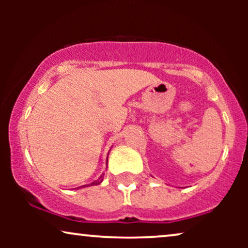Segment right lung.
I'll list each match as a JSON object with an SVG mask.
<instances>
[{"label": "right lung", "instance_id": "add662e5", "mask_svg": "<svg viewBox=\"0 0 248 248\" xmlns=\"http://www.w3.org/2000/svg\"><path fill=\"white\" fill-rule=\"evenodd\" d=\"M102 177H104V176H100V178H99L98 181H96V182H93V183H92V184H90V186H96V184H100L101 182H102Z\"/></svg>", "mask_w": 248, "mask_h": 248}]
</instances>
